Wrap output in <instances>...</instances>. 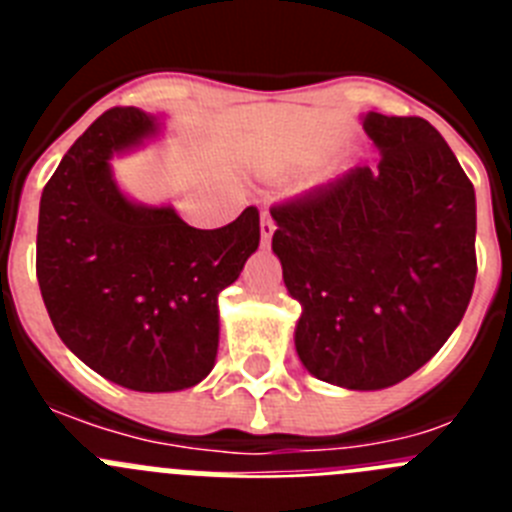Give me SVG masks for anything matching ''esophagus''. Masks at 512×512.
<instances>
[{
	"mask_svg": "<svg viewBox=\"0 0 512 512\" xmlns=\"http://www.w3.org/2000/svg\"><path fill=\"white\" fill-rule=\"evenodd\" d=\"M274 230H277V225H274V220H271L269 212H261V241L269 243L271 235H274Z\"/></svg>",
	"mask_w": 512,
	"mask_h": 512,
	"instance_id": "34e87169",
	"label": "esophagus"
}]
</instances>
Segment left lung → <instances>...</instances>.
Listing matches in <instances>:
<instances>
[{
  "mask_svg": "<svg viewBox=\"0 0 512 512\" xmlns=\"http://www.w3.org/2000/svg\"><path fill=\"white\" fill-rule=\"evenodd\" d=\"M377 171L351 169L271 207V248L307 372L384 390L418 372L454 333L477 279V205L449 143L423 117L369 112Z\"/></svg>",
  "mask_w": 512,
  "mask_h": 512,
  "instance_id": "left-lung-1",
  "label": "left lung"
}]
</instances>
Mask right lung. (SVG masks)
I'll use <instances>...</instances> for the list:
<instances>
[{
  "instance_id": "1",
  "label": "right lung",
  "mask_w": 512,
  "mask_h": 512,
  "mask_svg": "<svg viewBox=\"0 0 512 512\" xmlns=\"http://www.w3.org/2000/svg\"><path fill=\"white\" fill-rule=\"evenodd\" d=\"M153 130L146 112L112 107L69 148L40 197L35 274L84 364L128 390L176 392L215 366L217 295L241 277L261 225L256 207L200 230L125 200L107 161Z\"/></svg>"
}]
</instances>
